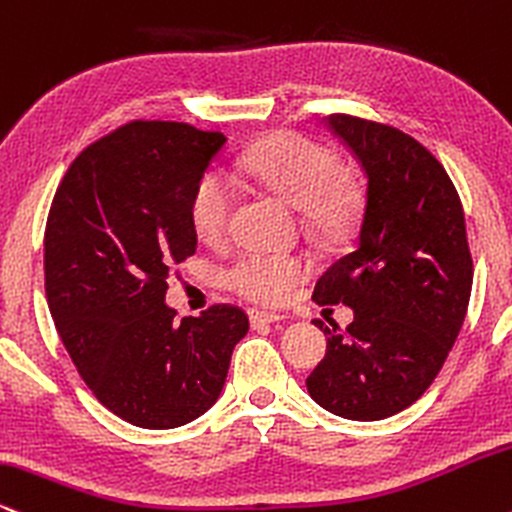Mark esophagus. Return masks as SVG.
<instances>
[{
	"instance_id": "obj_1",
	"label": "esophagus",
	"mask_w": 512,
	"mask_h": 512,
	"mask_svg": "<svg viewBox=\"0 0 512 512\" xmlns=\"http://www.w3.org/2000/svg\"><path fill=\"white\" fill-rule=\"evenodd\" d=\"M249 321H251V326L258 328V326H268V323H280V321H285V316H282V314H273V311L249 309Z\"/></svg>"
}]
</instances>
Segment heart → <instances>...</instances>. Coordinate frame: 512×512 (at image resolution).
Masks as SVG:
<instances>
[{
    "mask_svg": "<svg viewBox=\"0 0 512 512\" xmlns=\"http://www.w3.org/2000/svg\"><path fill=\"white\" fill-rule=\"evenodd\" d=\"M239 170L261 189L302 208L304 222L318 237H335L350 225L357 210V189L340 177V160L333 150L297 134L263 138L239 158ZM234 213V186L225 174L210 172L191 198V225L201 242H225ZM304 256L246 251L225 270L230 290L258 304H282L299 282L309 278Z\"/></svg>",
    "mask_w": 512,
    "mask_h": 512,
    "instance_id": "heart-1",
    "label": "heart"
}]
</instances>
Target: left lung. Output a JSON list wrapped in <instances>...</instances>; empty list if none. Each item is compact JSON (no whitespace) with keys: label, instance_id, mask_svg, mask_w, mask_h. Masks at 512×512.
I'll list each match as a JSON object with an SVG mask.
<instances>
[{"label":"left lung","instance_id":"1","mask_svg":"<svg viewBox=\"0 0 512 512\" xmlns=\"http://www.w3.org/2000/svg\"><path fill=\"white\" fill-rule=\"evenodd\" d=\"M326 126L364 172V206L350 254L316 282L318 304H345V333L328 335L306 388L323 410L357 422L417 402L446 362L465 321L472 256L465 213L448 172L400 129L350 114Z\"/></svg>","mask_w":512,"mask_h":512}]
</instances>
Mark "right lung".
<instances>
[{"label": "right lung", "instance_id": "obj_1", "mask_svg": "<svg viewBox=\"0 0 512 512\" xmlns=\"http://www.w3.org/2000/svg\"><path fill=\"white\" fill-rule=\"evenodd\" d=\"M227 138L182 122H131L83 150L45 227V292L66 352L107 410L174 429L220 398L249 330L239 306L174 321V266L194 256L191 198Z\"/></svg>", "mask_w": 512, "mask_h": 512}]
</instances>
